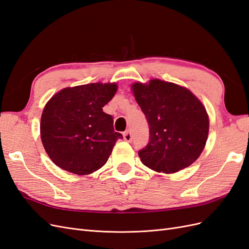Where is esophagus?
<instances>
[{"label":"esophagus","mask_w":249,"mask_h":249,"mask_svg":"<svg viewBox=\"0 0 249 249\" xmlns=\"http://www.w3.org/2000/svg\"><path fill=\"white\" fill-rule=\"evenodd\" d=\"M124 139L127 142H131L132 139H133V136H132V133L130 131H126L124 133Z\"/></svg>","instance_id":"esophagus-1"}]
</instances>
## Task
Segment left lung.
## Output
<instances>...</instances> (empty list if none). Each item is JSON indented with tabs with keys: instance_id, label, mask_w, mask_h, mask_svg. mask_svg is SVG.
<instances>
[{
	"instance_id": "1",
	"label": "left lung",
	"mask_w": 249,
	"mask_h": 249,
	"mask_svg": "<svg viewBox=\"0 0 249 249\" xmlns=\"http://www.w3.org/2000/svg\"><path fill=\"white\" fill-rule=\"evenodd\" d=\"M132 90L149 127V142L138 152L141 162L172 173L197 160L209 134V116L190 90L158 79L134 83Z\"/></svg>"
}]
</instances>
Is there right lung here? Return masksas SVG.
<instances>
[{
	"label": "right lung",
	"mask_w": 249,
	"mask_h": 249,
	"mask_svg": "<svg viewBox=\"0 0 249 249\" xmlns=\"http://www.w3.org/2000/svg\"><path fill=\"white\" fill-rule=\"evenodd\" d=\"M115 83H91L60 90L47 103L40 122L44 149L57 166L79 176L102 168L123 135L103 107L114 96Z\"/></svg>",
	"instance_id": "1"
}]
</instances>
